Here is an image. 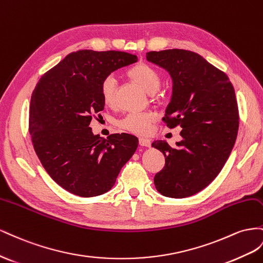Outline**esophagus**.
<instances>
[{
	"label": "esophagus",
	"mask_w": 263,
	"mask_h": 263,
	"mask_svg": "<svg viewBox=\"0 0 263 263\" xmlns=\"http://www.w3.org/2000/svg\"><path fill=\"white\" fill-rule=\"evenodd\" d=\"M139 143L141 146H146V147L151 146V141H149L148 139H145V138H140Z\"/></svg>",
	"instance_id": "obj_1"
}]
</instances>
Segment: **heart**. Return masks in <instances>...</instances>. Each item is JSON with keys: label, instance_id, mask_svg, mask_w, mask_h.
Here are the masks:
<instances>
[{"label": "heart", "instance_id": "1", "mask_svg": "<svg viewBox=\"0 0 263 263\" xmlns=\"http://www.w3.org/2000/svg\"><path fill=\"white\" fill-rule=\"evenodd\" d=\"M125 76L138 84L149 95L155 93L162 85L160 72L152 66L139 63L125 71ZM117 84L114 77L104 78L100 86V93L106 106H114L116 102ZM155 116L152 112H131L118 121V125L123 130L136 134H145L154 122Z\"/></svg>", "mask_w": 263, "mask_h": 263}]
</instances>
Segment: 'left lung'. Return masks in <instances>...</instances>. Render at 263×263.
<instances>
[{"mask_svg":"<svg viewBox=\"0 0 263 263\" xmlns=\"http://www.w3.org/2000/svg\"><path fill=\"white\" fill-rule=\"evenodd\" d=\"M146 59L171 74L173 92L163 121L170 129L181 126L183 138L175 147L162 140L152 143L165 156L154 185L166 197H190L214 181L235 145L239 127L235 89L226 73L194 51H149Z\"/></svg>","mask_w":263,"mask_h":263,"instance_id":"8db88e82","label":"left lung"}]
</instances>
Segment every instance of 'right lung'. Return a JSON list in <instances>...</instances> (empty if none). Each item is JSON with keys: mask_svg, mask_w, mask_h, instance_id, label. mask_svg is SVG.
Instances as JSON below:
<instances>
[{"mask_svg": "<svg viewBox=\"0 0 263 263\" xmlns=\"http://www.w3.org/2000/svg\"><path fill=\"white\" fill-rule=\"evenodd\" d=\"M137 62L124 51L78 50L37 82L29 106L33 146L49 176L73 195L93 197L110 191L136 152L137 137L115 133L104 139L89 124L104 108L103 79Z\"/></svg>", "mask_w": 263, "mask_h": 263, "instance_id": "obj_1", "label": "right lung"}]
</instances>
